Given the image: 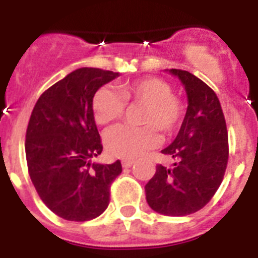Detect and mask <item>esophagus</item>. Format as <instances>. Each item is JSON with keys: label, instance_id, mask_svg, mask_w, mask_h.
Here are the masks:
<instances>
[{"label": "esophagus", "instance_id": "34e87169", "mask_svg": "<svg viewBox=\"0 0 258 258\" xmlns=\"http://www.w3.org/2000/svg\"><path fill=\"white\" fill-rule=\"evenodd\" d=\"M133 164H134V160H131V159H124V160L121 161L122 168H131Z\"/></svg>", "mask_w": 258, "mask_h": 258}]
</instances>
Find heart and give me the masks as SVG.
I'll list each match as a JSON object with an SVG mask.
<instances>
[{
    "mask_svg": "<svg viewBox=\"0 0 258 258\" xmlns=\"http://www.w3.org/2000/svg\"><path fill=\"white\" fill-rule=\"evenodd\" d=\"M126 103L143 104L142 126L117 125L104 134L107 151L113 156L134 159L154 149L160 141L159 132L169 136L179 127L184 115L183 102L173 89L159 77H142L122 84L118 92L101 86L93 97L95 121L107 125L121 117Z\"/></svg>",
    "mask_w": 258,
    "mask_h": 258,
    "instance_id": "1",
    "label": "heart"
}]
</instances>
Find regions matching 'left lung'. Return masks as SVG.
<instances>
[{
    "mask_svg": "<svg viewBox=\"0 0 258 258\" xmlns=\"http://www.w3.org/2000/svg\"><path fill=\"white\" fill-rule=\"evenodd\" d=\"M169 72L183 84L187 111L178 136L161 150L173 159V166L156 165L145 191L155 212L181 217L207 206L218 190L229 160V138L216 93L187 71L172 68Z\"/></svg>",
    "mask_w": 258,
    "mask_h": 258,
    "instance_id": "1",
    "label": "left lung"
}]
</instances>
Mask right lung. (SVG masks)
Returning a JSON list of instances; mask_svg holds the SVG:
<instances>
[{
	"mask_svg": "<svg viewBox=\"0 0 258 258\" xmlns=\"http://www.w3.org/2000/svg\"><path fill=\"white\" fill-rule=\"evenodd\" d=\"M118 72L79 68L45 90L31 113L26 157L31 181L51 212L67 221L93 220L109 203L120 160L92 163L103 146L93 112L98 89Z\"/></svg>",
	"mask_w": 258,
	"mask_h": 258,
	"instance_id": "add662e5",
	"label": "right lung"
}]
</instances>
